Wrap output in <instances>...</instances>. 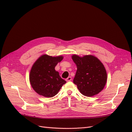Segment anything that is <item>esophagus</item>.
Here are the masks:
<instances>
[{
  "mask_svg": "<svg viewBox=\"0 0 132 132\" xmlns=\"http://www.w3.org/2000/svg\"><path fill=\"white\" fill-rule=\"evenodd\" d=\"M71 80V77H69L68 78L66 79V81H70Z\"/></svg>",
  "mask_w": 132,
  "mask_h": 132,
  "instance_id": "34e87169",
  "label": "esophagus"
}]
</instances>
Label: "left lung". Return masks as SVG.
I'll list each match as a JSON object with an SVG mask.
<instances>
[{
    "label": "left lung",
    "instance_id": "left-lung-1",
    "mask_svg": "<svg viewBox=\"0 0 132 132\" xmlns=\"http://www.w3.org/2000/svg\"><path fill=\"white\" fill-rule=\"evenodd\" d=\"M72 59L77 67L73 82L84 96L91 97L104 88L107 81V73L100 60L93 55L80 57L73 55Z\"/></svg>",
    "mask_w": 132,
    "mask_h": 132
}]
</instances>
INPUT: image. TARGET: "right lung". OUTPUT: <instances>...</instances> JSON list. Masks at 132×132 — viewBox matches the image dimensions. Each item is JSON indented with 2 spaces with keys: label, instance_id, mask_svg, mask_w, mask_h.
Listing matches in <instances>:
<instances>
[{
  "label": "right lung",
  "instance_id": "add662e5",
  "mask_svg": "<svg viewBox=\"0 0 132 132\" xmlns=\"http://www.w3.org/2000/svg\"><path fill=\"white\" fill-rule=\"evenodd\" d=\"M63 58L62 56L53 57L45 54L34 64L29 79L32 87L37 94L46 97H53L66 83L55 70V67Z\"/></svg>",
  "mask_w": 132,
  "mask_h": 132
}]
</instances>
